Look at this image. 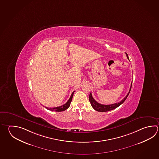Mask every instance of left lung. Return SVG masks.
<instances>
[{
	"label": "left lung",
	"instance_id": "left-lung-1",
	"mask_svg": "<svg viewBox=\"0 0 159 159\" xmlns=\"http://www.w3.org/2000/svg\"><path fill=\"white\" fill-rule=\"evenodd\" d=\"M126 57L128 58V59L129 60V57L128 54H126ZM132 83H131V85H130V89H129V92L127 94V95L125 97L122 99L120 102H118V103H114V104H111V105H102L101 103H99L98 102L96 101L95 99H94L93 98V97L92 96V93H90L89 96V101L90 102V104L92 105V107H93L96 111H98V112H107V111H111L114 110L115 108H117L119 106L121 105L122 103H124V102L125 101V99H126L127 97L129 95V93L130 92L131 90V88H132Z\"/></svg>",
	"mask_w": 159,
	"mask_h": 159
}]
</instances>
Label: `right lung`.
Wrapping results in <instances>:
<instances>
[{
	"label": "right lung",
	"instance_id": "1",
	"mask_svg": "<svg viewBox=\"0 0 159 159\" xmlns=\"http://www.w3.org/2000/svg\"><path fill=\"white\" fill-rule=\"evenodd\" d=\"M75 92V91H74L72 92L71 95L70 96V98H69L68 101L66 102V103L65 105H62L61 106H59V107H53V108H48L45 107V108H47V109H48L49 110H51V111H56V112H61V111H63L65 110H66V109L69 108L70 107V105L71 103V102L72 101V97L74 95V93Z\"/></svg>",
	"mask_w": 159,
	"mask_h": 159
}]
</instances>
